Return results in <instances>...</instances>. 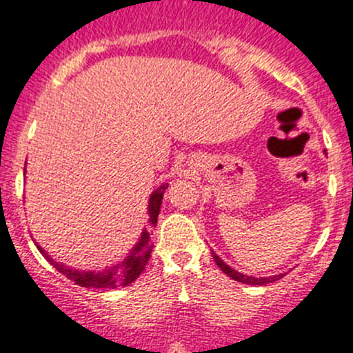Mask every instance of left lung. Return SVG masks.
<instances>
[{"instance_id":"8db88e82","label":"left lung","mask_w":353,"mask_h":353,"mask_svg":"<svg viewBox=\"0 0 353 353\" xmlns=\"http://www.w3.org/2000/svg\"><path fill=\"white\" fill-rule=\"evenodd\" d=\"M212 259L216 261V265L223 270V273H226L228 276H232L233 281L236 282H243V284H249V285H265V284H272V282H276L279 279H282V275H273V276H266V279H256V276H247L239 273L236 270L230 268L225 261H223L219 256H216L212 252Z\"/></svg>"}]
</instances>
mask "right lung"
Segmentation results:
<instances>
[{"label": "right lung", "instance_id": "add662e5", "mask_svg": "<svg viewBox=\"0 0 353 353\" xmlns=\"http://www.w3.org/2000/svg\"><path fill=\"white\" fill-rule=\"evenodd\" d=\"M169 184H161L158 190H154L153 195L150 199V226H157L158 214H160V205L161 199H163V192L167 190ZM41 251V247H38ZM151 251H153V242H151V233L144 230L143 236H141L139 243L134 247V251L120 263L114 268L104 270V272H77V270L65 268L64 265H59L57 261L50 258L48 254H45V251H41L45 254V258L62 273L68 279H71L74 284L81 285V288H95V289H114V288H125V285L132 284L136 281L137 276L143 273L144 266H146L148 259H150Z\"/></svg>", "mask_w": 353, "mask_h": 353}]
</instances>
